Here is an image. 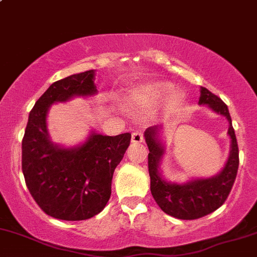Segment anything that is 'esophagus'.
<instances>
[{
  "instance_id": "obj_1",
  "label": "esophagus",
  "mask_w": 257,
  "mask_h": 257,
  "mask_svg": "<svg viewBox=\"0 0 257 257\" xmlns=\"http://www.w3.org/2000/svg\"><path fill=\"white\" fill-rule=\"evenodd\" d=\"M144 142V137H143V133L140 131H137L134 132L133 134H132V143L134 144H140Z\"/></svg>"
}]
</instances>
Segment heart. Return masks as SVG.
I'll list each match as a JSON object with an SVG mask.
<instances>
[{"label":"heart","mask_w":257,"mask_h":257,"mask_svg":"<svg viewBox=\"0 0 257 257\" xmlns=\"http://www.w3.org/2000/svg\"><path fill=\"white\" fill-rule=\"evenodd\" d=\"M167 96L170 106H179L184 101V94L180 90L174 89L173 84L166 80L148 83L145 85L133 90L126 97V103H134L138 101H156Z\"/></svg>","instance_id":"1"}]
</instances>
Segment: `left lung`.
<instances>
[{"instance_id": "obj_1", "label": "left lung", "mask_w": 257, "mask_h": 257, "mask_svg": "<svg viewBox=\"0 0 257 257\" xmlns=\"http://www.w3.org/2000/svg\"><path fill=\"white\" fill-rule=\"evenodd\" d=\"M199 105L206 106L228 120L230 139L229 156L223 168L208 178H191L183 183L171 182L163 176L161 163L166 155V146L161 139L162 125L149 126L144 133L149 148L150 189L155 201L167 215L179 219H196L210 215L224 204L230 193L239 166V150L228 107L206 87H200Z\"/></svg>"}]
</instances>
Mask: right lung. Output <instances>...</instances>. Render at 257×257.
<instances>
[{
    "label": "right lung",
    "instance_id": "add662e5",
    "mask_svg": "<svg viewBox=\"0 0 257 257\" xmlns=\"http://www.w3.org/2000/svg\"><path fill=\"white\" fill-rule=\"evenodd\" d=\"M95 70L51 84L29 113L22 142V171L36 204L63 221H83L100 213L111 196L113 172L123 159L131 133L107 137L90 132L75 146L53 143L47 128L51 106L97 94Z\"/></svg>",
    "mask_w": 257,
    "mask_h": 257
}]
</instances>
